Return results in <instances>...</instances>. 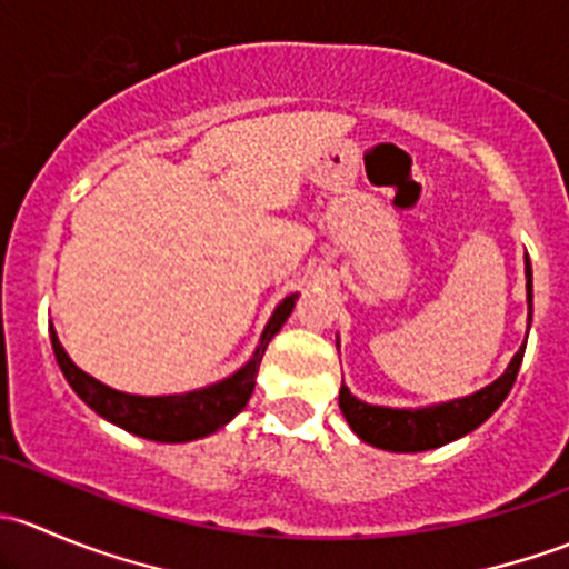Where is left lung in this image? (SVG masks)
<instances>
[{"label": "left lung", "instance_id": "left-lung-1", "mask_svg": "<svg viewBox=\"0 0 569 569\" xmlns=\"http://www.w3.org/2000/svg\"><path fill=\"white\" fill-rule=\"evenodd\" d=\"M526 300H529V327H531V308H533V286H531V261L526 256ZM529 338V332H526ZM526 343L518 349L512 363L507 366L496 382H490L481 391L462 396V399L443 401V405L432 407H416V410H405V407H380L366 405L358 396L349 393L347 386L338 391V407H341L343 418L352 427V432L369 446L386 451H399V455H410V451H429L438 446L451 443V440L462 438V435L473 432L476 427L487 421L492 412L501 407L512 391L515 380H518L520 363H523Z\"/></svg>", "mask_w": 569, "mask_h": 569}]
</instances>
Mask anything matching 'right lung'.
I'll list each match as a JSON object with an SVG mask.
<instances>
[{"label":"right lung","mask_w":569,"mask_h":569,"mask_svg":"<svg viewBox=\"0 0 569 569\" xmlns=\"http://www.w3.org/2000/svg\"><path fill=\"white\" fill-rule=\"evenodd\" d=\"M295 302L297 295H291L274 308L267 327H263L256 352H252V358L242 366V369L233 371L226 380L214 382V386H206L200 388V391L189 393L134 396L114 391V388L96 380V377L84 375V371L68 358L57 332L49 327L51 349H54V358L57 363H60V371L66 375L68 386L77 391V396L84 405L93 407L101 418L118 423L126 432L140 435V438L159 440V443H187V440H198L217 432V429L226 427L237 412L244 410V405H248L252 396V388H256V375L258 366H261L263 352H267V343L272 341L274 332H278L280 327L286 325V319L291 317Z\"/></svg>","instance_id":"right-lung-1"}]
</instances>
